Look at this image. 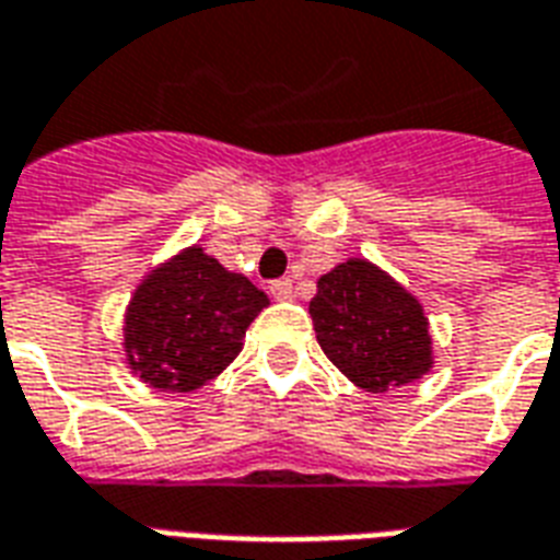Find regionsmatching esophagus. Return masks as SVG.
Wrapping results in <instances>:
<instances>
[{"instance_id":"esophagus-1","label":"esophagus","mask_w":560,"mask_h":560,"mask_svg":"<svg viewBox=\"0 0 560 560\" xmlns=\"http://www.w3.org/2000/svg\"><path fill=\"white\" fill-rule=\"evenodd\" d=\"M269 293L276 296V300H291L293 296V281L291 279H276L269 284Z\"/></svg>"}]
</instances>
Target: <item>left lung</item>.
Listing matches in <instances>:
<instances>
[{
	"label": "left lung",
	"instance_id": "obj_1",
	"mask_svg": "<svg viewBox=\"0 0 560 560\" xmlns=\"http://www.w3.org/2000/svg\"><path fill=\"white\" fill-rule=\"evenodd\" d=\"M308 312L323 353L364 392H388L433 368L421 302L371 260L350 258L320 276Z\"/></svg>",
	"mask_w": 560,
	"mask_h": 560
}]
</instances>
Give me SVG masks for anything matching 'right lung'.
<instances>
[{
	"mask_svg": "<svg viewBox=\"0 0 560 560\" xmlns=\"http://www.w3.org/2000/svg\"><path fill=\"white\" fill-rule=\"evenodd\" d=\"M267 293L228 272L205 248H184L132 293L124 314V350L132 374L163 392H196L243 350L248 323Z\"/></svg>",
	"mask_w": 560,
	"mask_h": 560,
	"instance_id": "1",
	"label": "right lung"
}]
</instances>
